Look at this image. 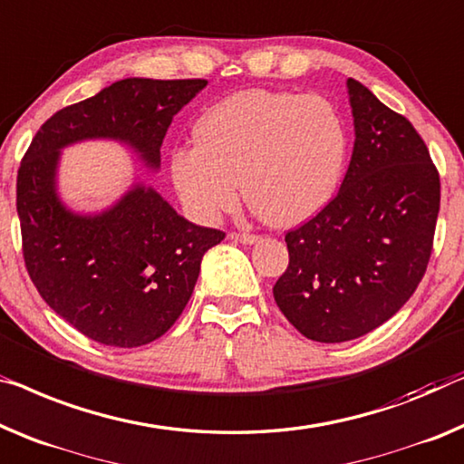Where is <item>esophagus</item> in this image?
I'll use <instances>...</instances> for the list:
<instances>
[{"label":"esophagus","mask_w":464,"mask_h":464,"mask_svg":"<svg viewBox=\"0 0 464 464\" xmlns=\"http://www.w3.org/2000/svg\"><path fill=\"white\" fill-rule=\"evenodd\" d=\"M229 237L233 241H239V244H244V246H252L258 241V235H252V233H229Z\"/></svg>","instance_id":"obj_1"}]
</instances>
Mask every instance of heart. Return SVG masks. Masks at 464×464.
<instances>
[{"mask_svg": "<svg viewBox=\"0 0 464 464\" xmlns=\"http://www.w3.org/2000/svg\"><path fill=\"white\" fill-rule=\"evenodd\" d=\"M196 143L170 151V177L185 210L212 223L244 191L268 223L300 225L340 185L348 133L321 95L247 89L214 103L193 129Z\"/></svg>", "mask_w": 464, "mask_h": 464, "instance_id": "obj_1", "label": "heart"}]
</instances>
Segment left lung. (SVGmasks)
<instances>
[{
    "mask_svg": "<svg viewBox=\"0 0 464 464\" xmlns=\"http://www.w3.org/2000/svg\"><path fill=\"white\" fill-rule=\"evenodd\" d=\"M354 150L337 196L285 235L276 306L304 337L340 343L392 319L423 279L440 175L412 124L348 79Z\"/></svg>",
    "mask_w": 464,
    "mask_h": 464,
    "instance_id": "1",
    "label": "left lung"
}]
</instances>
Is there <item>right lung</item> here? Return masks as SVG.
<instances>
[{"label": "right lung", "instance_id": "add662e5", "mask_svg": "<svg viewBox=\"0 0 464 464\" xmlns=\"http://www.w3.org/2000/svg\"><path fill=\"white\" fill-rule=\"evenodd\" d=\"M206 85L116 81L45 121L20 162L16 210L26 271L47 306L89 340L137 348L164 335L188 306L204 254L225 233L189 223L141 181L108 208L74 212L58 193L62 150L119 141L158 172L172 116Z\"/></svg>", "mask_w": 464, "mask_h": 464}]
</instances>
